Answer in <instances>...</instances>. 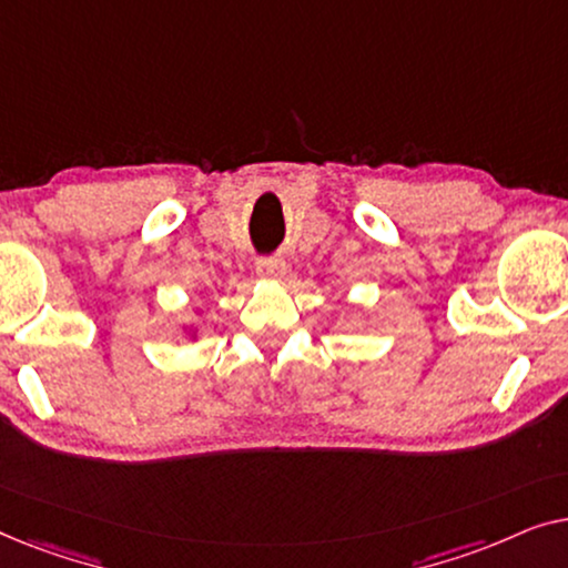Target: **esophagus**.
Instances as JSON below:
<instances>
[{"mask_svg":"<svg viewBox=\"0 0 568 568\" xmlns=\"http://www.w3.org/2000/svg\"><path fill=\"white\" fill-rule=\"evenodd\" d=\"M255 271H258V276H263V278H282L284 261L274 258V255H268V258H258V263H255Z\"/></svg>","mask_w":568,"mask_h":568,"instance_id":"esophagus-1","label":"esophagus"}]
</instances>
